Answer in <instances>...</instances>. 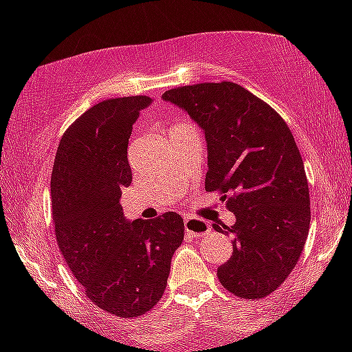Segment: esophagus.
<instances>
[{
	"label": "esophagus",
	"mask_w": 352,
	"mask_h": 352,
	"mask_svg": "<svg viewBox=\"0 0 352 352\" xmlns=\"http://www.w3.org/2000/svg\"><path fill=\"white\" fill-rule=\"evenodd\" d=\"M184 226H186V232H189L190 235L194 236H204L211 232L208 221L199 218H190V216H187V218L184 219Z\"/></svg>",
	"instance_id": "esophagus-1"
}]
</instances>
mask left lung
<instances>
[{
  "label": "left lung",
  "instance_id": "left-lung-1",
  "mask_svg": "<svg viewBox=\"0 0 352 352\" xmlns=\"http://www.w3.org/2000/svg\"><path fill=\"white\" fill-rule=\"evenodd\" d=\"M179 105L204 131L206 190L219 192L235 214L233 254L218 267L230 293L258 300L278 289L296 265L310 228V192L289 127L274 109L232 81L172 88Z\"/></svg>",
  "mask_w": 352,
  "mask_h": 352
}]
</instances>
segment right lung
<instances>
[{"instance_id":"1","label":"right lung","mask_w":352,"mask_h":352,"mask_svg":"<svg viewBox=\"0 0 352 352\" xmlns=\"http://www.w3.org/2000/svg\"><path fill=\"white\" fill-rule=\"evenodd\" d=\"M150 97L109 98L81 113L59 141L51 175L56 239L85 294L107 314L133 318L163 296L184 219L168 211L127 221L120 194L133 180L127 144Z\"/></svg>"}]
</instances>
